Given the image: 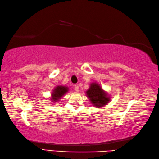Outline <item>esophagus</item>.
<instances>
[{
	"mask_svg": "<svg viewBox=\"0 0 159 159\" xmlns=\"http://www.w3.org/2000/svg\"><path fill=\"white\" fill-rule=\"evenodd\" d=\"M74 89H75V90L77 92H78L79 90H80V88H79V86H77V85H75V86H74Z\"/></svg>",
	"mask_w": 159,
	"mask_h": 159,
	"instance_id": "obj_1",
	"label": "esophagus"
}]
</instances>
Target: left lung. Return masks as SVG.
<instances>
[{
	"label": "left lung",
	"mask_w": 159,
	"mask_h": 159,
	"mask_svg": "<svg viewBox=\"0 0 159 159\" xmlns=\"http://www.w3.org/2000/svg\"><path fill=\"white\" fill-rule=\"evenodd\" d=\"M87 96L94 106L101 107L108 103L109 98L97 84H92L86 92Z\"/></svg>",
	"instance_id": "obj_1"
}]
</instances>
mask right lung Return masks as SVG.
I'll use <instances>...</instances> for the list:
<instances>
[{
	"instance_id": "add662e5",
	"label": "right lung",
	"mask_w": 159,
	"mask_h": 159,
	"mask_svg": "<svg viewBox=\"0 0 159 159\" xmlns=\"http://www.w3.org/2000/svg\"><path fill=\"white\" fill-rule=\"evenodd\" d=\"M68 91V88L62 86H59L56 88L52 93V101H57L60 98H61L66 92Z\"/></svg>"
}]
</instances>
